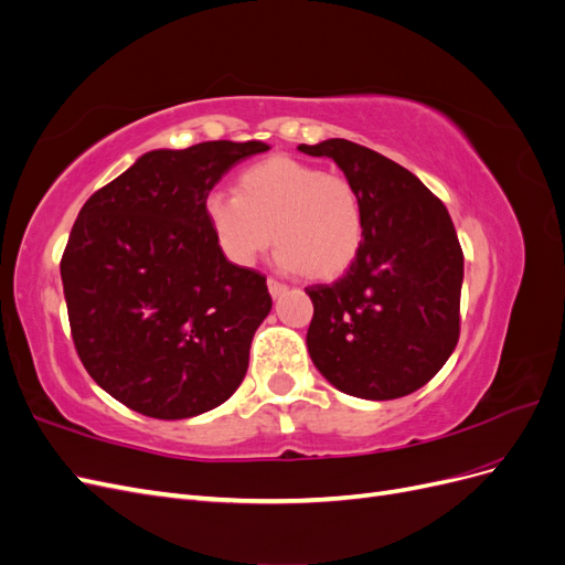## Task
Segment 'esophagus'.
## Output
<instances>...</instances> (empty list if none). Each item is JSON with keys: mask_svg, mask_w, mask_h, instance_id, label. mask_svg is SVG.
<instances>
[{"mask_svg": "<svg viewBox=\"0 0 565 565\" xmlns=\"http://www.w3.org/2000/svg\"><path fill=\"white\" fill-rule=\"evenodd\" d=\"M268 292H270V297H280L287 292V285L276 278H268Z\"/></svg>", "mask_w": 565, "mask_h": 565, "instance_id": "34e87169", "label": "esophagus"}]
</instances>
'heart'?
Returning <instances> with one entry per match:
<instances>
[{
	"mask_svg": "<svg viewBox=\"0 0 565 565\" xmlns=\"http://www.w3.org/2000/svg\"><path fill=\"white\" fill-rule=\"evenodd\" d=\"M202 210L216 245L235 266H252L273 241L285 268L330 280L353 264L365 241L358 188L344 174L295 158L278 156L243 169L233 195L212 191Z\"/></svg>",
	"mask_w": 565,
	"mask_h": 565,
	"instance_id": "obj_1",
	"label": "heart"
}]
</instances>
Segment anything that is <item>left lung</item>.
Masks as SVG:
<instances>
[{
    "label": "left lung",
    "mask_w": 565,
    "mask_h": 565,
    "mask_svg": "<svg viewBox=\"0 0 565 565\" xmlns=\"http://www.w3.org/2000/svg\"><path fill=\"white\" fill-rule=\"evenodd\" d=\"M299 150L332 158L365 214V241L344 276L306 287L311 361L349 396H407L446 365L459 339L465 254L452 218L413 172L365 146L330 139Z\"/></svg>",
    "instance_id": "obj_1"
}]
</instances>
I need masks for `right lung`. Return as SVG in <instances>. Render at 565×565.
Segmentation results:
<instances>
[{
    "label": "right lung",
    "mask_w": 565,
    "mask_h": 565,
    "mask_svg": "<svg viewBox=\"0 0 565 565\" xmlns=\"http://www.w3.org/2000/svg\"><path fill=\"white\" fill-rule=\"evenodd\" d=\"M262 141L150 150L84 202L61 256L73 344L92 380L156 419H185L243 384L270 311L266 276L231 264L202 202Z\"/></svg>",
    "instance_id": "right-lung-1"
}]
</instances>
